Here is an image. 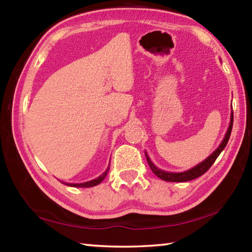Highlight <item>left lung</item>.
<instances>
[{"instance_id":"1","label":"left lung","mask_w":252,"mask_h":252,"mask_svg":"<svg viewBox=\"0 0 252 252\" xmlns=\"http://www.w3.org/2000/svg\"><path fill=\"white\" fill-rule=\"evenodd\" d=\"M232 126H233V112H231V116H230V125H229V127H228L227 133H225L222 142L220 143V146L218 147V149H216V151H213L211 156H209L206 160L202 161L201 163L197 164L192 169H189V170H187V171H183V172H167V171H163V170L159 169L158 167H156L155 164H153V162L151 161V159L149 158V156L147 155V152H146V157H147V161H148L149 167L151 168L152 172L155 173L158 178H160L164 181L185 182V181H190V180H193V179H197L200 176H202L203 173H206L208 170L210 169V167L213 164V162L216 161V159L219 157L221 151H222L223 149L225 148V146H227V143L229 141V138H230V134H231Z\"/></svg>"}]
</instances>
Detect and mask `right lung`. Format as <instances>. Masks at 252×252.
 <instances>
[{"label":"right lung","mask_w":252,"mask_h":252,"mask_svg":"<svg viewBox=\"0 0 252 252\" xmlns=\"http://www.w3.org/2000/svg\"><path fill=\"white\" fill-rule=\"evenodd\" d=\"M110 170V167H108V169L105 170V171L101 174L100 177H97L95 179H93V180L91 181H88V182H83V183H66V182H62L64 183V185L69 186V187H74V188H90V187H94V186H97L99 183H101L102 181H103V179L106 177V174H108Z\"/></svg>","instance_id":"add662e5"}]
</instances>
